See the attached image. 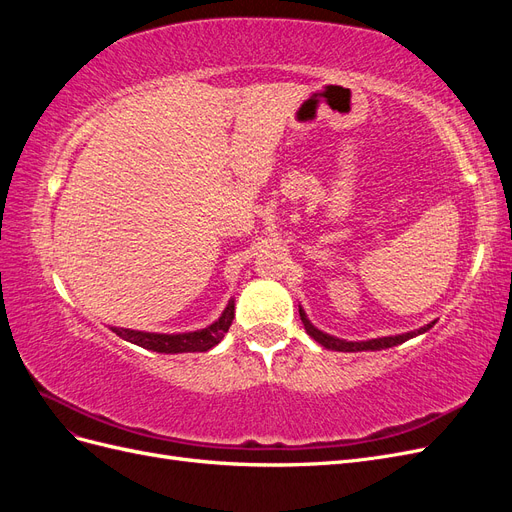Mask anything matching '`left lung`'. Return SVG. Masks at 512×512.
Here are the masks:
<instances>
[{
	"instance_id": "8db88e82",
	"label": "left lung",
	"mask_w": 512,
	"mask_h": 512,
	"mask_svg": "<svg viewBox=\"0 0 512 512\" xmlns=\"http://www.w3.org/2000/svg\"><path fill=\"white\" fill-rule=\"evenodd\" d=\"M299 316H301V320H303V327H305V331H307L309 337H314L320 346L329 348V350H337V352H363V350H384V348H393V346H399V344L408 342V339H412V337H416V335H421V333L429 331V329L433 327V324H436V320H433V322L425 324V327L416 329V331H410V333L389 335V337H376V339H367V342H348V339H339V337H335V335H329V333H324V331L316 329L314 324L309 322V318H307V314L303 312L301 305H299Z\"/></svg>"
}]
</instances>
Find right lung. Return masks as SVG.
Returning <instances> with one entry per match:
<instances>
[{"instance_id": "1", "label": "right lung", "mask_w": 512, "mask_h": 512, "mask_svg": "<svg viewBox=\"0 0 512 512\" xmlns=\"http://www.w3.org/2000/svg\"><path fill=\"white\" fill-rule=\"evenodd\" d=\"M232 318H235V299H230L224 307L222 316L211 322L209 327L188 331V333H147V331H134V329H119L111 327L121 339L130 344L141 346L145 350L162 352V354H183V352H207L213 346H218L224 335L228 333Z\"/></svg>"}]
</instances>
